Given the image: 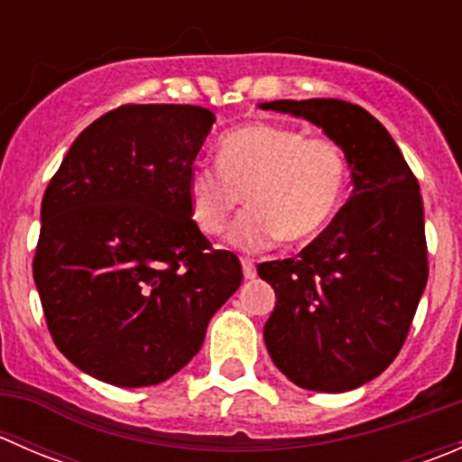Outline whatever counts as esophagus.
<instances>
[{
  "instance_id": "34e87169",
  "label": "esophagus",
  "mask_w": 462,
  "mask_h": 462,
  "mask_svg": "<svg viewBox=\"0 0 462 462\" xmlns=\"http://www.w3.org/2000/svg\"><path fill=\"white\" fill-rule=\"evenodd\" d=\"M241 268H244V277L245 279H254V277H257V268H254V261L253 259H244V261H241Z\"/></svg>"
}]
</instances>
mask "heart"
<instances>
[{
  "mask_svg": "<svg viewBox=\"0 0 462 462\" xmlns=\"http://www.w3.org/2000/svg\"><path fill=\"white\" fill-rule=\"evenodd\" d=\"M348 162L328 138H306L300 129L250 123L232 129L217 144V165L189 170L188 201L194 223L218 235L244 201L227 244L261 253L286 236L304 241L335 217L344 199Z\"/></svg>",
  "mask_w": 462,
  "mask_h": 462,
  "instance_id": "heart-1",
  "label": "heart"
}]
</instances>
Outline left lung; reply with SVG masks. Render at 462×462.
I'll return each mask as SVG.
<instances>
[{
	"label": "left lung",
	"mask_w": 462,
	"mask_h": 462,
	"mask_svg": "<svg viewBox=\"0 0 462 462\" xmlns=\"http://www.w3.org/2000/svg\"><path fill=\"white\" fill-rule=\"evenodd\" d=\"M259 109L309 120L346 156L353 192L330 226L295 259L257 265L277 295L263 326L274 366L301 389L344 393L395 360L427 286L420 188L362 106L313 97Z\"/></svg>",
	"instance_id": "1"
}]
</instances>
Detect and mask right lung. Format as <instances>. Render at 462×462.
Segmentation results:
<instances>
[{
    "instance_id": "add662e5",
    "label": "right lung",
    "mask_w": 462,
    "mask_h": 462,
    "mask_svg": "<svg viewBox=\"0 0 462 462\" xmlns=\"http://www.w3.org/2000/svg\"><path fill=\"white\" fill-rule=\"evenodd\" d=\"M192 105H125L71 144L42 199L32 277L55 346L96 380L161 384L203 346L241 263L192 221L188 174L214 125Z\"/></svg>"
}]
</instances>
